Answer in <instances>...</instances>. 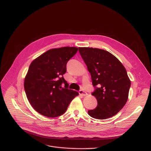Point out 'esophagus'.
<instances>
[{"instance_id":"obj_1","label":"esophagus","mask_w":151,"mask_h":151,"mask_svg":"<svg viewBox=\"0 0 151 151\" xmlns=\"http://www.w3.org/2000/svg\"><path fill=\"white\" fill-rule=\"evenodd\" d=\"M79 93H80V95H81V96H87V95H88V93L85 92L83 89H81L80 91H79Z\"/></svg>"}]
</instances>
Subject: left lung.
<instances>
[{
	"label": "left lung",
	"instance_id": "1",
	"mask_svg": "<svg viewBox=\"0 0 151 151\" xmlns=\"http://www.w3.org/2000/svg\"><path fill=\"white\" fill-rule=\"evenodd\" d=\"M91 73L97 106L88 114L97 119L116 115L128 100L131 82L126 69L114 55L107 51L93 47H79Z\"/></svg>",
	"mask_w": 151,
	"mask_h": 151
}]
</instances>
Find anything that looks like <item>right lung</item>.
Returning a JSON list of instances; mask_svg holds the SVG:
<instances>
[{"mask_svg": "<svg viewBox=\"0 0 151 151\" xmlns=\"http://www.w3.org/2000/svg\"><path fill=\"white\" fill-rule=\"evenodd\" d=\"M78 50L68 46L51 49L30 63L24 86L29 103L38 113L48 117H58L66 111L71 101L79 95L68 89V84L63 77L68 61Z\"/></svg>", "mask_w": 151, "mask_h": 151, "instance_id": "obj_1", "label": "right lung"}]
</instances>
